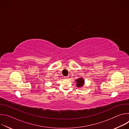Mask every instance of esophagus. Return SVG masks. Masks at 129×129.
I'll list each match as a JSON object with an SVG mask.
<instances>
[{
    "label": "esophagus",
    "mask_w": 129,
    "mask_h": 129,
    "mask_svg": "<svg viewBox=\"0 0 129 129\" xmlns=\"http://www.w3.org/2000/svg\"><path fill=\"white\" fill-rule=\"evenodd\" d=\"M68 78H69L68 77H64V79L65 80H67V79H68Z\"/></svg>",
    "instance_id": "esophagus-1"
}]
</instances>
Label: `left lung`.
I'll list each match as a JSON object with an SVG mask.
<instances>
[{"mask_svg":"<svg viewBox=\"0 0 129 129\" xmlns=\"http://www.w3.org/2000/svg\"><path fill=\"white\" fill-rule=\"evenodd\" d=\"M76 82L77 83L76 86L78 88L82 87L85 84V81L83 78H79V79L76 80Z\"/></svg>","mask_w":129,"mask_h":129,"instance_id":"obj_1","label":"left lung"}]
</instances>
